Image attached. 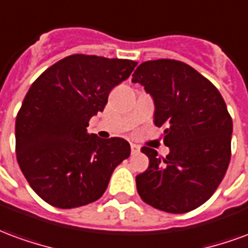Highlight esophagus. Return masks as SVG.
<instances>
[{"mask_svg":"<svg viewBox=\"0 0 248 248\" xmlns=\"http://www.w3.org/2000/svg\"><path fill=\"white\" fill-rule=\"evenodd\" d=\"M131 154H137V153H140V147L138 145H135V143H131Z\"/></svg>","mask_w":248,"mask_h":248,"instance_id":"obj_1","label":"esophagus"}]
</instances>
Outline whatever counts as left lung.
Here are the masks:
<instances>
[{
  "instance_id": "1",
  "label": "left lung",
  "mask_w": 248,
  "mask_h": 248,
  "mask_svg": "<svg viewBox=\"0 0 248 248\" xmlns=\"http://www.w3.org/2000/svg\"><path fill=\"white\" fill-rule=\"evenodd\" d=\"M131 81L154 98V124L166 127L163 142L170 149L159 156L142 147L150 163L135 178L138 194L154 208L188 213L213 195L227 171L232 119L226 102L206 77L175 60L143 62Z\"/></svg>"
}]
</instances>
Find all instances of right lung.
<instances>
[{"mask_svg":"<svg viewBox=\"0 0 248 248\" xmlns=\"http://www.w3.org/2000/svg\"><path fill=\"white\" fill-rule=\"evenodd\" d=\"M135 66L131 60L73 54L30 86L16 119V153L26 181L46 203L74 208L95 202L114 169L129 158L127 140H101L86 127Z\"/></svg>","mask_w":248,"mask_h":248,"instance_id":"add662e5","label":"right lung"}]
</instances>
